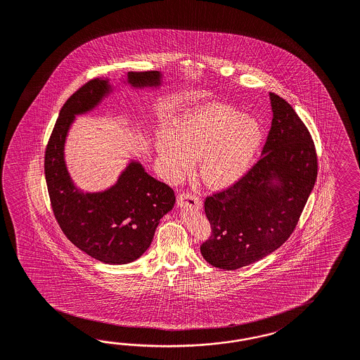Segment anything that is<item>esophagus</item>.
<instances>
[{"instance_id":"34e87169","label":"esophagus","mask_w":360,"mask_h":360,"mask_svg":"<svg viewBox=\"0 0 360 360\" xmlns=\"http://www.w3.org/2000/svg\"><path fill=\"white\" fill-rule=\"evenodd\" d=\"M176 203L181 207H190V208H200L202 205L200 199L191 193H179L176 196Z\"/></svg>"}]
</instances>
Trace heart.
I'll list each match as a JSON object with an SVG mask.
<instances>
[{
	"label": "heart",
	"mask_w": 360,
	"mask_h": 360,
	"mask_svg": "<svg viewBox=\"0 0 360 360\" xmlns=\"http://www.w3.org/2000/svg\"><path fill=\"white\" fill-rule=\"evenodd\" d=\"M262 141L259 124L232 107L207 105L178 117L170 134L158 139L157 150L169 179L185 175L198 158L205 185L221 188L240 179Z\"/></svg>",
	"instance_id": "b5f03b06"
}]
</instances>
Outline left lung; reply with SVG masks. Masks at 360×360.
<instances>
[{
    "label": "left lung",
    "mask_w": 360,
    "mask_h": 360,
    "mask_svg": "<svg viewBox=\"0 0 360 360\" xmlns=\"http://www.w3.org/2000/svg\"><path fill=\"white\" fill-rule=\"evenodd\" d=\"M270 99L274 117L261 158L234 184L205 198L211 236L200 253L223 270H237L281 248L293 233L317 178L308 128L287 101L274 93ZM274 176L281 186H271Z\"/></svg>",
    "instance_id": "left-lung-1"
}]
</instances>
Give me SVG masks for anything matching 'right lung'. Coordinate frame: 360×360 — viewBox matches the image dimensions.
<instances>
[{
    "mask_svg": "<svg viewBox=\"0 0 360 360\" xmlns=\"http://www.w3.org/2000/svg\"><path fill=\"white\" fill-rule=\"evenodd\" d=\"M128 76L135 86L160 79L157 72ZM106 91L107 81L93 78L67 99L46 146L44 173L52 211L69 241L101 262L124 264L146 253L160 219L173 208L175 195L135 162L105 193L75 190L64 162L65 136L75 115L96 106Z\"/></svg>",
    "mask_w": 360,
    "mask_h": 360,
    "instance_id": "1",
    "label": "right lung"
}]
</instances>
